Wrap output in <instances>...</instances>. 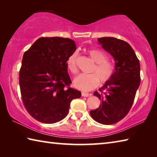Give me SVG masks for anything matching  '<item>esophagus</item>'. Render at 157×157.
Listing matches in <instances>:
<instances>
[{"mask_svg":"<svg viewBox=\"0 0 157 157\" xmlns=\"http://www.w3.org/2000/svg\"><path fill=\"white\" fill-rule=\"evenodd\" d=\"M82 97H89V96H91L90 94H88V93H86V92H82Z\"/></svg>","mask_w":157,"mask_h":157,"instance_id":"esophagus-1","label":"esophagus"}]
</instances>
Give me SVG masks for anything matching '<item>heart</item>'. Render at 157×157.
I'll return each mask as SVG.
<instances>
[{"label": "heart", "mask_w": 157, "mask_h": 157, "mask_svg": "<svg viewBox=\"0 0 157 157\" xmlns=\"http://www.w3.org/2000/svg\"><path fill=\"white\" fill-rule=\"evenodd\" d=\"M91 59L95 63L90 72L92 74H81L77 76L74 80V86L76 88L82 91H90L99 84V80L105 83L112 78L114 74V66L106 60L105 54L98 49H90L87 51ZM76 52H73L67 58L66 65L67 70L71 74L77 72Z\"/></svg>", "instance_id": "b5f03b06"}]
</instances>
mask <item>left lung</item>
I'll list each match as a JSON object with an SVG mask.
<instances>
[{
	"label": "left lung",
	"instance_id": "left-lung-1",
	"mask_svg": "<svg viewBox=\"0 0 157 157\" xmlns=\"http://www.w3.org/2000/svg\"><path fill=\"white\" fill-rule=\"evenodd\" d=\"M102 48L110 54L115 61L112 78L94 95L101 101L97 109L90 111L96 121L112 125L123 119L132 105L141 83L140 63L135 52L125 41L114 37L98 38Z\"/></svg>",
	"mask_w": 157,
	"mask_h": 157
}]
</instances>
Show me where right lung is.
Segmentation results:
<instances>
[{"instance_id":"obj_1","label":"right lung","mask_w":157,"mask_h":157,"mask_svg":"<svg viewBox=\"0 0 157 157\" xmlns=\"http://www.w3.org/2000/svg\"><path fill=\"white\" fill-rule=\"evenodd\" d=\"M76 49L68 38L41 37L24 53L19 72L22 100L38 121L52 124L63 120L71 101L81 97V92L68 87L71 81L66 62Z\"/></svg>"}]
</instances>
